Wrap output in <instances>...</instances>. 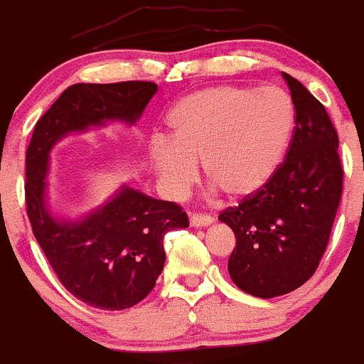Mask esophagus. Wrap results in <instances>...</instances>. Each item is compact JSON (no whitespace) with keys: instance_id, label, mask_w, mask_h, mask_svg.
<instances>
[{"instance_id":"obj_1","label":"esophagus","mask_w":364,"mask_h":364,"mask_svg":"<svg viewBox=\"0 0 364 364\" xmlns=\"http://www.w3.org/2000/svg\"><path fill=\"white\" fill-rule=\"evenodd\" d=\"M189 224H191L193 228H208L213 224V217L211 215H191V218H189Z\"/></svg>"}]
</instances>
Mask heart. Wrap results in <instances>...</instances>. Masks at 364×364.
I'll list each match as a JSON object with an SVG mask.
<instances>
[{"mask_svg":"<svg viewBox=\"0 0 364 364\" xmlns=\"http://www.w3.org/2000/svg\"><path fill=\"white\" fill-rule=\"evenodd\" d=\"M294 125V104L277 87H208L169 111V142L154 140L149 160L169 197L188 191L202 160L215 189L244 200L277 173Z\"/></svg>","mask_w":364,"mask_h":364,"instance_id":"heart-1","label":"heart"}]
</instances>
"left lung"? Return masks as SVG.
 Returning a JSON list of instances; mask_svg holds the SVG:
<instances>
[{
    "instance_id": "obj_1",
    "label": "left lung",
    "mask_w": 364,
    "mask_h": 364,
    "mask_svg": "<svg viewBox=\"0 0 364 364\" xmlns=\"http://www.w3.org/2000/svg\"><path fill=\"white\" fill-rule=\"evenodd\" d=\"M282 78L295 107L288 156L257 195L218 215L237 237L231 281L260 299L290 294L314 275L343 193L339 138L326 109L290 74Z\"/></svg>"
}]
</instances>
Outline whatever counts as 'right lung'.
Listing matches in <instances>:
<instances>
[{"label":"right lung","instance_id":"right-lung-1","mask_svg":"<svg viewBox=\"0 0 364 364\" xmlns=\"http://www.w3.org/2000/svg\"><path fill=\"white\" fill-rule=\"evenodd\" d=\"M159 85L153 82L76 83L38 120L27 149V215L58 279L76 299L102 310H125L147 297L166 262L164 235L188 228L175 202L120 186L82 217L49 205L50 151L60 140L112 122L134 125Z\"/></svg>","mask_w":364,"mask_h":364}]
</instances>
